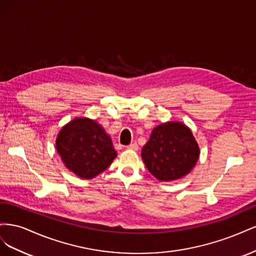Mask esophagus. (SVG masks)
<instances>
[{
	"mask_svg": "<svg viewBox=\"0 0 256 256\" xmlns=\"http://www.w3.org/2000/svg\"><path fill=\"white\" fill-rule=\"evenodd\" d=\"M126 147H127V150H138V145L136 142L127 145Z\"/></svg>",
	"mask_w": 256,
	"mask_h": 256,
	"instance_id": "34e87169",
	"label": "esophagus"
}]
</instances>
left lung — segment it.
Segmentation results:
<instances>
[{
  "label": "left lung",
  "instance_id": "8db88e82",
  "mask_svg": "<svg viewBox=\"0 0 256 256\" xmlns=\"http://www.w3.org/2000/svg\"><path fill=\"white\" fill-rule=\"evenodd\" d=\"M198 154V145L191 130L177 122L154 128L148 142L142 148L146 168L161 182L187 175L196 166Z\"/></svg>",
  "mask_w": 256,
  "mask_h": 256
}]
</instances>
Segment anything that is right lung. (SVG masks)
Returning a JSON list of instances; mask_svg holds the SVG:
<instances>
[{
    "label": "right lung",
    "mask_w": 256,
    "mask_h": 256,
    "mask_svg": "<svg viewBox=\"0 0 256 256\" xmlns=\"http://www.w3.org/2000/svg\"><path fill=\"white\" fill-rule=\"evenodd\" d=\"M56 150L65 166L81 178H92L118 156L111 138L95 120L76 118L60 131Z\"/></svg>",
    "instance_id": "right-lung-1"
}]
</instances>
